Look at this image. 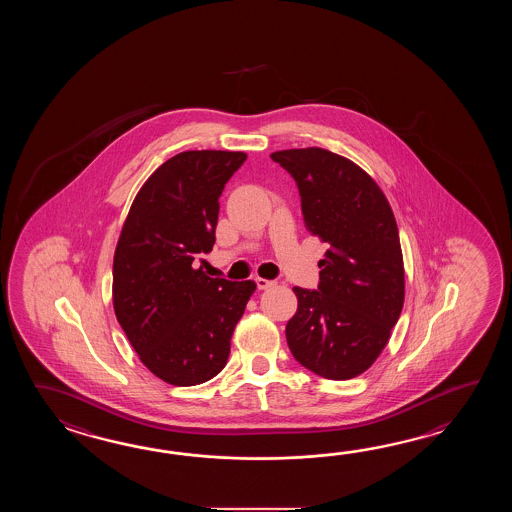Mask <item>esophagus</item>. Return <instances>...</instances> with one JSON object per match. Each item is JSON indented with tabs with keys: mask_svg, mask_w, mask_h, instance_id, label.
Returning <instances> with one entry per match:
<instances>
[{
	"mask_svg": "<svg viewBox=\"0 0 512 512\" xmlns=\"http://www.w3.org/2000/svg\"><path fill=\"white\" fill-rule=\"evenodd\" d=\"M256 285H258V289L260 291H265V289H271V287H274L276 285V282H272V280H265V278H256Z\"/></svg>",
	"mask_w": 512,
	"mask_h": 512,
	"instance_id": "esophagus-1",
	"label": "esophagus"
}]
</instances>
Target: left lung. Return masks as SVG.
I'll return each instance as SVG.
<instances>
[{"instance_id":"obj_1","label":"left lung","mask_w":512,"mask_h":512,"mask_svg":"<svg viewBox=\"0 0 512 512\" xmlns=\"http://www.w3.org/2000/svg\"><path fill=\"white\" fill-rule=\"evenodd\" d=\"M293 175L305 229L327 243L316 291L293 287L287 344L304 368L331 381L370 368L404 304V263L392 207L359 164L324 148L271 153Z\"/></svg>"}]
</instances>
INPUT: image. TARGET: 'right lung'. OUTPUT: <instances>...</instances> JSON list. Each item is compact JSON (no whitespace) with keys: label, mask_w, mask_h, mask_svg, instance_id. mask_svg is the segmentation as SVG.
<instances>
[{"label":"right lung","mask_w":512,"mask_h":512,"mask_svg":"<svg viewBox=\"0 0 512 512\" xmlns=\"http://www.w3.org/2000/svg\"><path fill=\"white\" fill-rule=\"evenodd\" d=\"M247 153L194 150L161 164L131 203L113 256V309L142 364L196 386L225 368L256 283L210 278L219 196Z\"/></svg>","instance_id":"obj_1"}]
</instances>
